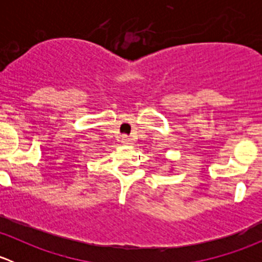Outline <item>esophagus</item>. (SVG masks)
<instances>
[{
  "instance_id": "obj_1",
  "label": "esophagus",
  "mask_w": 262,
  "mask_h": 262,
  "mask_svg": "<svg viewBox=\"0 0 262 262\" xmlns=\"http://www.w3.org/2000/svg\"><path fill=\"white\" fill-rule=\"evenodd\" d=\"M121 143H124V144H132V139L129 138V137L126 136V134H124V136L121 137Z\"/></svg>"
}]
</instances>
